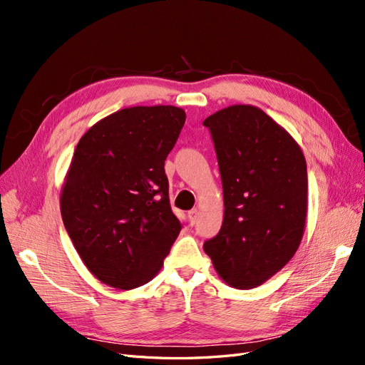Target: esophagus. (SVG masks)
Here are the masks:
<instances>
[{
	"instance_id": "1",
	"label": "esophagus",
	"mask_w": 365,
	"mask_h": 365,
	"mask_svg": "<svg viewBox=\"0 0 365 365\" xmlns=\"http://www.w3.org/2000/svg\"><path fill=\"white\" fill-rule=\"evenodd\" d=\"M197 215H200V212H197L196 208H193V210H190L189 213H187V216H189V220H190V224L193 225L195 222H196V219H197Z\"/></svg>"
}]
</instances>
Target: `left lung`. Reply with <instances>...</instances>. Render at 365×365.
Segmentation results:
<instances>
[{"mask_svg": "<svg viewBox=\"0 0 365 365\" xmlns=\"http://www.w3.org/2000/svg\"><path fill=\"white\" fill-rule=\"evenodd\" d=\"M224 190V220L204 251L219 277L251 289L288 263L307 216V170L298 143L260 108L233 105L204 120Z\"/></svg>", "mask_w": 365, "mask_h": 365, "instance_id": "left-lung-1", "label": "left lung"}]
</instances>
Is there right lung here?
I'll list each match as a JSON object with an SVG mask.
<instances>
[{
  "label": "right lung",
  "instance_id": "right-lung-1",
  "mask_svg": "<svg viewBox=\"0 0 365 365\" xmlns=\"http://www.w3.org/2000/svg\"><path fill=\"white\" fill-rule=\"evenodd\" d=\"M184 121L181 108L132 106L97 121L77 143L61 215L85 267L111 288L150 282L180 235L164 161Z\"/></svg>",
  "mask_w": 365,
  "mask_h": 365
}]
</instances>
